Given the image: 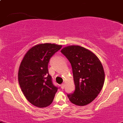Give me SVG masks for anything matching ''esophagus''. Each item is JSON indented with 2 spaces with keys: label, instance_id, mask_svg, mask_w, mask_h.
Instances as JSON below:
<instances>
[{
  "label": "esophagus",
  "instance_id": "1",
  "mask_svg": "<svg viewBox=\"0 0 123 123\" xmlns=\"http://www.w3.org/2000/svg\"><path fill=\"white\" fill-rule=\"evenodd\" d=\"M60 86H61L62 89H63L64 88V84H63H63H62L61 85H60Z\"/></svg>",
  "mask_w": 123,
  "mask_h": 123
}]
</instances>
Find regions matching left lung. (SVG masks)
Instances as JSON below:
<instances>
[{
  "mask_svg": "<svg viewBox=\"0 0 123 123\" xmlns=\"http://www.w3.org/2000/svg\"><path fill=\"white\" fill-rule=\"evenodd\" d=\"M61 53L70 63L75 90L68 94L71 102L79 106L91 103L96 98L104 83L103 67L95 54L79 46L66 47Z\"/></svg>",
  "mask_w": 123,
  "mask_h": 123,
  "instance_id": "1",
  "label": "left lung"
}]
</instances>
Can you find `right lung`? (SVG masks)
<instances>
[{
  "mask_svg": "<svg viewBox=\"0 0 123 123\" xmlns=\"http://www.w3.org/2000/svg\"><path fill=\"white\" fill-rule=\"evenodd\" d=\"M62 47L54 44H38L31 48L21 62L19 83L25 98L35 107L50 105L60 88L53 84L48 64L51 57Z\"/></svg>",
  "mask_w": 123,
  "mask_h": 123,
  "instance_id": "add662e5",
  "label": "right lung"
}]
</instances>
